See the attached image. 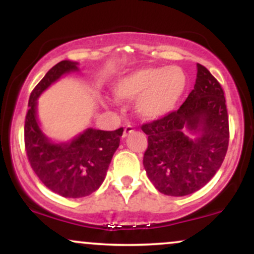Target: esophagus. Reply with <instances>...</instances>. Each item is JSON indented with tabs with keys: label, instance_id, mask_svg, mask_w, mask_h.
<instances>
[{
	"label": "esophagus",
	"instance_id": "1",
	"mask_svg": "<svg viewBox=\"0 0 254 254\" xmlns=\"http://www.w3.org/2000/svg\"><path fill=\"white\" fill-rule=\"evenodd\" d=\"M131 132H133V127H131V125H127V127H124V132H123V138H125L127 136H129Z\"/></svg>",
	"mask_w": 254,
	"mask_h": 254
}]
</instances>
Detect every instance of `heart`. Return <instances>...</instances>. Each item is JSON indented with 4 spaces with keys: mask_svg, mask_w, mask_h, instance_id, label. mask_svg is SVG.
I'll list each match as a JSON object with an SVG mask.
<instances>
[{
    "mask_svg": "<svg viewBox=\"0 0 254 254\" xmlns=\"http://www.w3.org/2000/svg\"><path fill=\"white\" fill-rule=\"evenodd\" d=\"M186 86L188 76L180 66H147L119 78L113 93L121 101L136 100L139 117L155 121L176 109Z\"/></svg>",
    "mask_w": 254,
    "mask_h": 254,
    "instance_id": "1",
    "label": "heart"
}]
</instances>
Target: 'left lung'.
Segmentation results:
<instances>
[{
  "mask_svg": "<svg viewBox=\"0 0 254 254\" xmlns=\"http://www.w3.org/2000/svg\"><path fill=\"white\" fill-rule=\"evenodd\" d=\"M141 129L148 135L144 170L156 190L174 197L193 193L216 174L228 149V112L222 87L198 63L194 88L185 103ZM186 130L198 135L190 139Z\"/></svg>",
  "mask_w": 254,
  "mask_h": 254,
  "instance_id": "8db88e82",
  "label": "left lung"
}]
</instances>
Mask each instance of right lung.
<instances>
[{"instance_id": "add662e5", "label": "right lung", "mask_w": 254, "mask_h": 254, "mask_svg": "<svg viewBox=\"0 0 254 254\" xmlns=\"http://www.w3.org/2000/svg\"><path fill=\"white\" fill-rule=\"evenodd\" d=\"M76 70L77 63L70 61L52 66L32 90L25 119V149L32 170L46 188L68 198L86 197L100 188L123 135V127L87 129L60 144L44 135L37 119V99L62 75Z\"/></svg>"}]
</instances>
